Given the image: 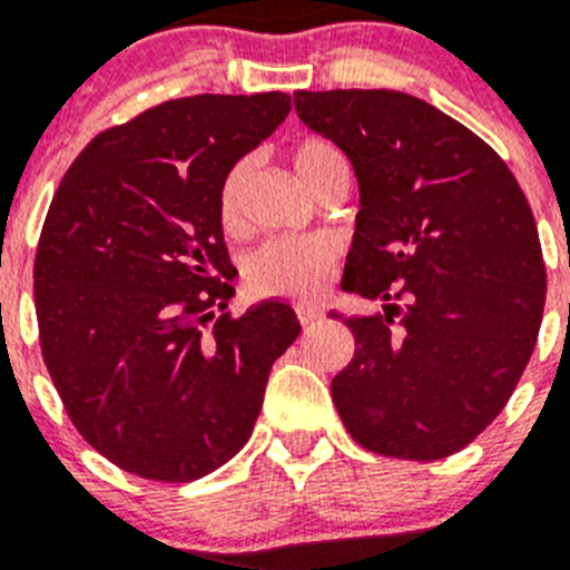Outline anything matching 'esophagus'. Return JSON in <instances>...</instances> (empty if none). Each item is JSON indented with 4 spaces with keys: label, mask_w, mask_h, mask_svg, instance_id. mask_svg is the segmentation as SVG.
Returning <instances> with one entry per match:
<instances>
[{
    "label": "esophagus",
    "mask_w": 570,
    "mask_h": 570,
    "mask_svg": "<svg viewBox=\"0 0 570 570\" xmlns=\"http://www.w3.org/2000/svg\"><path fill=\"white\" fill-rule=\"evenodd\" d=\"M296 316H299L302 325H314L322 320V308L314 302H296Z\"/></svg>",
    "instance_id": "34e87169"
}]
</instances>
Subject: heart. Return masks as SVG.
<instances>
[{
  "label": "heart",
  "instance_id": "1",
  "mask_svg": "<svg viewBox=\"0 0 570 570\" xmlns=\"http://www.w3.org/2000/svg\"><path fill=\"white\" fill-rule=\"evenodd\" d=\"M294 168L311 190L334 170H351L345 154L328 139H305L294 148ZM248 185V165L239 163L225 176L219 190V219L225 230L242 225V196ZM336 248L322 236L305 239H274L262 245L248 259V285L259 294L276 296H308L325 285L334 268Z\"/></svg>",
  "mask_w": 570,
  "mask_h": 570
}]
</instances>
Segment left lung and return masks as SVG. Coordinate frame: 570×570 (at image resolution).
<instances>
[{
	"label": "left lung",
	"instance_id": "left-lung-1",
	"mask_svg": "<svg viewBox=\"0 0 570 570\" xmlns=\"http://www.w3.org/2000/svg\"><path fill=\"white\" fill-rule=\"evenodd\" d=\"M296 114L360 183L342 288L354 360L331 382L347 434L394 460L451 456L497 420L546 308L531 205L497 150L400 90H296Z\"/></svg>",
	"mask_w": 570,
	"mask_h": 570
}]
</instances>
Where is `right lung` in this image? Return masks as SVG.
<instances>
[{
  "label": "right lung",
  "mask_w": 570,
  "mask_h": 570,
  "mask_svg": "<svg viewBox=\"0 0 570 570\" xmlns=\"http://www.w3.org/2000/svg\"><path fill=\"white\" fill-rule=\"evenodd\" d=\"M291 97L170 99L102 130L45 216L33 265L42 356L79 434L122 471L190 482L250 440L285 302L219 314L234 288L219 190Z\"/></svg>",
  "instance_id": "1"
}]
</instances>
